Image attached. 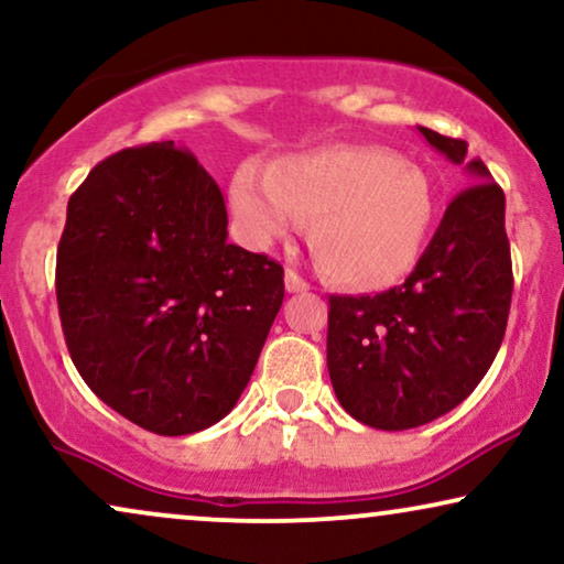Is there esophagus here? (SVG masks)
Segmentation results:
<instances>
[{
	"label": "esophagus",
	"instance_id": "esophagus-1",
	"mask_svg": "<svg viewBox=\"0 0 564 564\" xmlns=\"http://www.w3.org/2000/svg\"><path fill=\"white\" fill-rule=\"evenodd\" d=\"M311 284L303 280V276H300L295 269H288V272H284V290L288 292H305L308 290Z\"/></svg>",
	"mask_w": 564,
	"mask_h": 564
}]
</instances>
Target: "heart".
I'll use <instances>...</instances> for the list:
<instances>
[{
    "instance_id": "heart-1",
    "label": "heart",
    "mask_w": 564,
    "mask_h": 564,
    "mask_svg": "<svg viewBox=\"0 0 564 564\" xmlns=\"http://www.w3.org/2000/svg\"><path fill=\"white\" fill-rule=\"evenodd\" d=\"M230 207L253 246H269L313 219V251L332 280L378 290L412 272L435 223V188L416 163L376 144H328L243 163Z\"/></svg>"
}]
</instances>
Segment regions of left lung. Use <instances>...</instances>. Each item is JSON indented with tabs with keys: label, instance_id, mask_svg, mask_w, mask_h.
<instances>
[{
	"label": "left lung",
	"instance_id": "obj_1",
	"mask_svg": "<svg viewBox=\"0 0 564 564\" xmlns=\"http://www.w3.org/2000/svg\"><path fill=\"white\" fill-rule=\"evenodd\" d=\"M416 131L464 163V139ZM466 173L474 186L448 204L401 288L328 300V376L362 425L409 430L437 420L477 389L502 345L513 295L506 194L479 158Z\"/></svg>",
	"mask_w": 564,
	"mask_h": 564
}]
</instances>
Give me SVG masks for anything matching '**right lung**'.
Returning <instances> with one entry per match:
<instances>
[{
    "instance_id": "add662e5",
    "label": "right lung",
    "mask_w": 564,
    "mask_h": 564,
    "mask_svg": "<svg viewBox=\"0 0 564 564\" xmlns=\"http://www.w3.org/2000/svg\"><path fill=\"white\" fill-rule=\"evenodd\" d=\"M282 297V267L228 243L223 192L173 142L116 152L72 194L56 253L64 339L95 397L150 433L230 414Z\"/></svg>"
}]
</instances>
